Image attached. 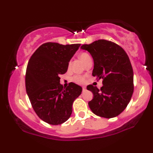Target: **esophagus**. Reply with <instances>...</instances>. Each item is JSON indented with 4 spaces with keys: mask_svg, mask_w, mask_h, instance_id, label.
I'll return each mask as SVG.
<instances>
[{
    "mask_svg": "<svg viewBox=\"0 0 153 153\" xmlns=\"http://www.w3.org/2000/svg\"><path fill=\"white\" fill-rule=\"evenodd\" d=\"M82 91H85V90H86V87H85V86H82Z\"/></svg>",
    "mask_w": 153,
    "mask_h": 153,
    "instance_id": "1",
    "label": "esophagus"
}]
</instances>
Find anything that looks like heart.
Masks as SVG:
<instances>
[{"mask_svg":"<svg viewBox=\"0 0 153 153\" xmlns=\"http://www.w3.org/2000/svg\"><path fill=\"white\" fill-rule=\"evenodd\" d=\"M79 57H80V59H81L84 64H85V62H86L87 60H88L89 59H91L90 55H89L88 53H86V52H82V53H80V55H79ZM73 80H74L75 82H78V83H80V84L83 83V82H85V79L81 76L74 77V78H73Z\"/></svg>","mask_w":153,"mask_h":153,"instance_id":"b5f03b06","label":"heart"}]
</instances>
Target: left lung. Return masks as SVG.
<instances>
[{
    "label": "left lung",
    "instance_id": "left-lung-1",
    "mask_svg": "<svg viewBox=\"0 0 153 153\" xmlns=\"http://www.w3.org/2000/svg\"><path fill=\"white\" fill-rule=\"evenodd\" d=\"M80 48L90 52L94 62L93 76L103 79L101 89L93 85L87 86L94 94L88 102L93 113L110 119L126 108L133 91V69L130 60L122 47L113 42L99 39Z\"/></svg>",
    "mask_w": 153,
    "mask_h": 153
}]
</instances>
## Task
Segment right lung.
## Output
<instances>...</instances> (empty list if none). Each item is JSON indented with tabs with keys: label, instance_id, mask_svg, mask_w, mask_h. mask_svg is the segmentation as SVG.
Returning a JSON list of instances; mask_svg holds the SVG:
<instances>
[{
	"label": "right lung",
	"instance_id": "add662e5",
	"mask_svg": "<svg viewBox=\"0 0 153 153\" xmlns=\"http://www.w3.org/2000/svg\"><path fill=\"white\" fill-rule=\"evenodd\" d=\"M80 44L42 45L31 55L26 68V90L35 113L52 125L66 122L71 117L73 101L82 88L74 82L63 87L59 75L68 71L69 62Z\"/></svg>",
	"mask_w": 153,
	"mask_h": 153
}]
</instances>
